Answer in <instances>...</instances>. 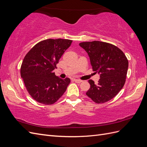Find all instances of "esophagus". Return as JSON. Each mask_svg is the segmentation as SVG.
<instances>
[{
  "label": "esophagus",
  "mask_w": 147,
  "mask_h": 147,
  "mask_svg": "<svg viewBox=\"0 0 147 147\" xmlns=\"http://www.w3.org/2000/svg\"><path fill=\"white\" fill-rule=\"evenodd\" d=\"M75 82H76L77 83H80L81 82H82V80H78V79H74V80Z\"/></svg>",
  "instance_id": "esophagus-1"
}]
</instances>
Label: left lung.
I'll use <instances>...</instances> for the list:
<instances>
[{
	"label": "left lung",
	"mask_w": 147,
	"mask_h": 147,
	"mask_svg": "<svg viewBox=\"0 0 147 147\" xmlns=\"http://www.w3.org/2000/svg\"><path fill=\"white\" fill-rule=\"evenodd\" d=\"M79 45L88 53L93 71L100 75L97 84L88 81L90 88L86 94L97 104L113 99L126 82L128 60L125 55L117 47L103 42H82Z\"/></svg>",
	"instance_id": "8db88e82"
}]
</instances>
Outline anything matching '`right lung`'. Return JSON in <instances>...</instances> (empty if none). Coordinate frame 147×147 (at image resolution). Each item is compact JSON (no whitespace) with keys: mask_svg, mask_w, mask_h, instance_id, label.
I'll return each instance as SVG.
<instances>
[{"mask_svg":"<svg viewBox=\"0 0 147 147\" xmlns=\"http://www.w3.org/2000/svg\"><path fill=\"white\" fill-rule=\"evenodd\" d=\"M68 39H47L37 43L24 57L21 76L29 94L39 103L51 105L63 95L70 82L53 72L72 43Z\"/></svg>","mask_w":147,"mask_h":147,"instance_id":"add662e5","label":"right lung"}]
</instances>
